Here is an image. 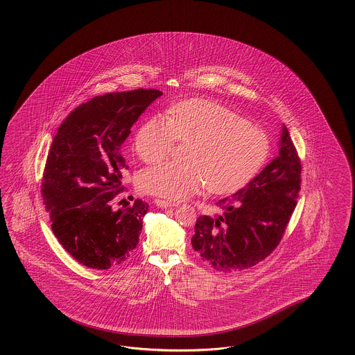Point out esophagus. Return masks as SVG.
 Returning a JSON list of instances; mask_svg holds the SVG:
<instances>
[{"label":"esophagus","mask_w":355,"mask_h":355,"mask_svg":"<svg viewBox=\"0 0 355 355\" xmlns=\"http://www.w3.org/2000/svg\"><path fill=\"white\" fill-rule=\"evenodd\" d=\"M155 205H157V207H160V208H168V207H175L177 203L168 202V200H162V199H156V200H155Z\"/></svg>","instance_id":"34e87169"}]
</instances>
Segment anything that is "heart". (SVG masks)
I'll list each match as a JSON object with an SVG mask.
<instances>
[{"mask_svg":"<svg viewBox=\"0 0 355 355\" xmlns=\"http://www.w3.org/2000/svg\"><path fill=\"white\" fill-rule=\"evenodd\" d=\"M178 140H190L189 162H165L141 171L143 193L183 199L208 189L236 193L261 169L269 153L267 132L218 103L191 98L153 116L135 134L134 150L147 164L166 157Z\"/></svg>","mask_w":355,"mask_h":355,"instance_id":"heart-1","label":"heart"}]
</instances>
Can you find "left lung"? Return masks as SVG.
Masks as SVG:
<instances>
[{
    "label": "left lung",
    "mask_w": 355,
    "mask_h": 355,
    "mask_svg": "<svg viewBox=\"0 0 355 355\" xmlns=\"http://www.w3.org/2000/svg\"><path fill=\"white\" fill-rule=\"evenodd\" d=\"M279 155L232 196L218 200L223 214L200 216L191 238L202 259L221 272L254 267L277 248L301 190V162L284 125Z\"/></svg>",
    "instance_id": "obj_1"
}]
</instances>
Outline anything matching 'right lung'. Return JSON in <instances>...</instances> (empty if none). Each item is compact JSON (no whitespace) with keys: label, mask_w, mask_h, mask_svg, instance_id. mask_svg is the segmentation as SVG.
I'll return each mask as SVG.
<instances>
[{"label":"right lung","mask_w":355,"mask_h":355,"mask_svg":"<svg viewBox=\"0 0 355 355\" xmlns=\"http://www.w3.org/2000/svg\"><path fill=\"white\" fill-rule=\"evenodd\" d=\"M162 95L139 88L94 97L66 117L52 141L42 183L44 205L58 242L88 268L116 267L139 243L150 205L137 199L113 208L129 169L121 147Z\"/></svg>","instance_id":"obj_1"}]
</instances>
